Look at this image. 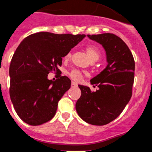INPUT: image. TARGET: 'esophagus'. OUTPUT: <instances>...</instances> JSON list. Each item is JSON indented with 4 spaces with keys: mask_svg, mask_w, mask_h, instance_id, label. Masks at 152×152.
Listing matches in <instances>:
<instances>
[{
    "mask_svg": "<svg viewBox=\"0 0 152 152\" xmlns=\"http://www.w3.org/2000/svg\"><path fill=\"white\" fill-rule=\"evenodd\" d=\"M71 86H72V87H77V84H76L75 82H72Z\"/></svg>",
    "mask_w": 152,
    "mask_h": 152,
    "instance_id": "34e87169",
    "label": "esophagus"
}]
</instances>
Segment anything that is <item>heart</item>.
I'll list each match as a JSON object with an SVG mask.
<instances>
[{
  "label": "heart",
  "instance_id": "obj_1",
  "mask_svg": "<svg viewBox=\"0 0 152 152\" xmlns=\"http://www.w3.org/2000/svg\"><path fill=\"white\" fill-rule=\"evenodd\" d=\"M86 52H87L89 58L91 59V61H96L100 58V51L99 49L94 45H88L86 46ZM71 56V52H69L65 56V59H68ZM69 76L75 81H80L83 78V73L77 69H73L69 72Z\"/></svg>",
  "mask_w": 152,
  "mask_h": 152
}]
</instances>
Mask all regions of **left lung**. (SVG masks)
<instances>
[{"instance_id": "1", "label": "left lung", "mask_w": 152, "mask_h": 152, "mask_svg": "<svg viewBox=\"0 0 152 152\" xmlns=\"http://www.w3.org/2000/svg\"><path fill=\"white\" fill-rule=\"evenodd\" d=\"M87 36L102 45L107 66L90 81L98 90L92 92L88 86L79 85L82 94L76 110L86 122L105 125L122 113L131 98L135 62L128 46L116 35L106 33Z\"/></svg>"}]
</instances>
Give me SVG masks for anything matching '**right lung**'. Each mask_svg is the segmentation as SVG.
Here are the masks:
<instances>
[{
  "label": "right lung",
  "instance_id": "right-lung-1",
  "mask_svg": "<svg viewBox=\"0 0 152 152\" xmlns=\"http://www.w3.org/2000/svg\"><path fill=\"white\" fill-rule=\"evenodd\" d=\"M86 37L85 34H57L39 32L27 37L19 44L10 66V95L17 115L30 125L50 121L58 103L70 88L67 76L55 82L48 79L58 72L62 58Z\"/></svg>",
  "mask_w": 152,
  "mask_h": 152
}]
</instances>
